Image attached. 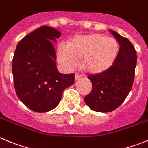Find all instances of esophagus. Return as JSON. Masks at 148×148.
<instances>
[{
  "instance_id": "obj_1",
  "label": "esophagus",
  "mask_w": 148,
  "mask_h": 148,
  "mask_svg": "<svg viewBox=\"0 0 148 148\" xmlns=\"http://www.w3.org/2000/svg\"><path fill=\"white\" fill-rule=\"evenodd\" d=\"M81 77H82V75H80L79 74H75V80H78L79 79H80Z\"/></svg>"
}]
</instances>
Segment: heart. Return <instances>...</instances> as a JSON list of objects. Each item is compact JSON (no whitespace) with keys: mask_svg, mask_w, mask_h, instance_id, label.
<instances>
[{"mask_svg":"<svg viewBox=\"0 0 148 148\" xmlns=\"http://www.w3.org/2000/svg\"><path fill=\"white\" fill-rule=\"evenodd\" d=\"M119 42L115 38L99 34L76 36L69 45H61L58 49V60L66 69L82 64L87 71L99 73L111 66L119 51Z\"/></svg>","mask_w":148,"mask_h":148,"instance_id":"b5f03b06","label":"heart"}]
</instances>
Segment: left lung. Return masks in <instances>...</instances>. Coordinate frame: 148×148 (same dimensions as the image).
Here are the masks:
<instances>
[{
    "mask_svg": "<svg viewBox=\"0 0 148 148\" xmlns=\"http://www.w3.org/2000/svg\"><path fill=\"white\" fill-rule=\"evenodd\" d=\"M120 45L114 63L106 71L90 74L91 92L84 101L90 108L102 113L110 112L120 106L132 88L135 76L137 55L128 39L113 30H109Z\"/></svg>",
    "mask_w": 148,
    "mask_h": 148,
    "instance_id": "8db88e82",
    "label": "left lung"
}]
</instances>
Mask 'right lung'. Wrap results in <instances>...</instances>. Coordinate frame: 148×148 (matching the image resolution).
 <instances>
[{
	"instance_id": "obj_1",
	"label": "right lung",
	"mask_w": 148,
	"mask_h": 148,
	"mask_svg": "<svg viewBox=\"0 0 148 148\" xmlns=\"http://www.w3.org/2000/svg\"><path fill=\"white\" fill-rule=\"evenodd\" d=\"M60 34L51 26H42L23 38L14 51L12 74L16 94L35 112L54 109L63 90L74 82L73 73L60 74L57 69L53 42Z\"/></svg>"
}]
</instances>
